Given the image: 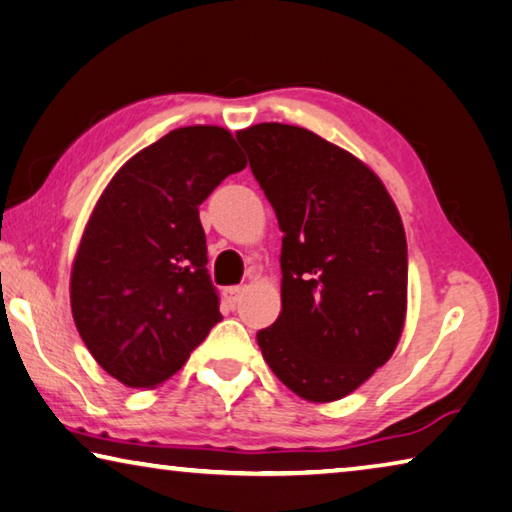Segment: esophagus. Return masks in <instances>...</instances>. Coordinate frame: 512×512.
<instances>
[{
  "label": "esophagus",
  "instance_id": "obj_1",
  "mask_svg": "<svg viewBox=\"0 0 512 512\" xmlns=\"http://www.w3.org/2000/svg\"><path fill=\"white\" fill-rule=\"evenodd\" d=\"M241 294H243L241 287H227L223 291V298H225V303L230 305V307H237V303L241 300Z\"/></svg>",
  "mask_w": 512,
  "mask_h": 512
}]
</instances>
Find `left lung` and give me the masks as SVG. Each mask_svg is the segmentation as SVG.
I'll use <instances>...</instances> for the list:
<instances>
[{
	"instance_id": "8db88e82",
	"label": "left lung",
	"mask_w": 512,
	"mask_h": 512,
	"mask_svg": "<svg viewBox=\"0 0 512 512\" xmlns=\"http://www.w3.org/2000/svg\"><path fill=\"white\" fill-rule=\"evenodd\" d=\"M278 216L282 312L257 332L271 371L300 399H344L392 358L408 303V243L378 175L310 129L237 132Z\"/></svg>"
}]
</instances>
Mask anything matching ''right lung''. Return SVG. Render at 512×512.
I'll use <instances>...</instances> for the list:
<instances>
[{
    "label": "right lung",
    "mask_w": 512,
    "mask_h": 512,
    "mask_svg": "<svg viewBox=\"0 0 512 512\" xmlns=\"http://www.w3.org/2000/svg\"><path fill=\"white\" fill-rule=\"evenodd\" d=\"M243 168L227 129L180 127L134 154L97 200L70 305L86 348L123 385H161L223 319L198 207Z\"/></svg>",
    "instance_id": "1"
}]
</instances>
